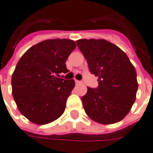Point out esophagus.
Instances as JSON below:
<instances>
[{"mask_svg": "<svg viewBox=\"0 0 153 153\" xmlns=\"http://www.w3.org/2000/svg\"><path fill=\"white\" fill-rule=\"evenodd\" d=\"M76 84H82V82L81 81H78V80H76Z\"/></svg>", "mask_w": 153, "mask_h": 153, "instance_id": "esophagus-1", "label": "esophagus"}]
</instances>
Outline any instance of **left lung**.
I'll return each mask as SVG.
<instances>
[{
	"instance_id": "1",
	"label": "left lung",
	"mask_w": 153,
	"mask_h": 153,
	"mask_svg": "<svg viewBox=\"0 0 153 153\" xmlns=\"http://www.w3.org/2000/svg\"><path fill=\"white\" fill-rule=\"evenodd\" d=\"M76 44L91 73L98 76V87H87L82 97L84 110L97 123H118L136 100L138 84L135 67L123 51L104 39H81Z\"/></svg>"
}]
</instances>
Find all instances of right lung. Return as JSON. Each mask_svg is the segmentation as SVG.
Listing matches in <instances>:
<instances>
[{
	"instance_id": "right-lung-1",
	"label": "right lung",
	"mask_w": 153,
	"mask_h": 153,
	"mask_svg": "<svg viewBox=\"0 0 153 153\" xmlns=\"http://www.w3.org/2000/svg\"><path fill=\"white\" fill-rule=\"evenodd\" d=\"M76 43L70 39L46 40L31 46L16 64L11 77L12 94L20 112L44 125L63 114L75 82L60 78Z\"/></svg>"
}]
</instances>
